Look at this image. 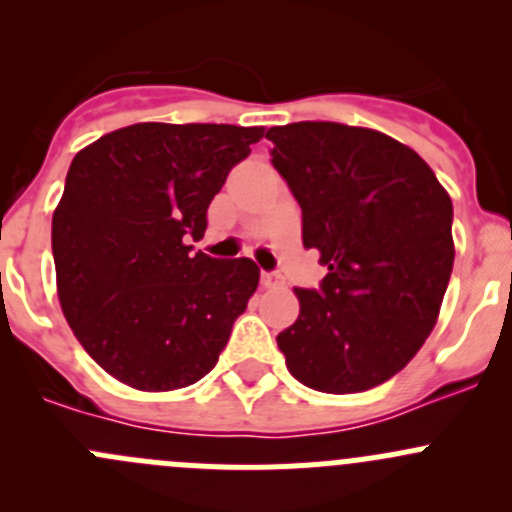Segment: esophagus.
<instances>
[{"label": "esophagus", "mask_w": 512, "mask_h": 512, "mask_svg": "<svg viewBox=\"0 0 512 512\" xmlns=\"http://www.w3.org/2000/svg\"><path fill=\"white\" fill-rule=\"evenodd\" d=\"M262 285L265 287H282L285 280H282L280 272H262Z\"/></svg>", "instance_id": "1"}]
</instances>
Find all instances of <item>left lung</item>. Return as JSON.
<instances>
[{
    "instance_id": "left-lung-1",
    "label": "left lung",
    "mask_w": 512,
    "mask_h": 512,
    "mask_svg": "<svg viewBox=\"0 0 512 512\" xmlns=\"http://www.w3.org/2000/svg\"><path fill=\"white\" fill-rule=\"evenodd\" d=\"M265 138L304 247L329 270L319 289H294L299 317L277 347L309 389H374L436 327L456 255L451 198L416 151L371 128L302 121Z\"/></svg>"
}]
</instances>
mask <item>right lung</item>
<instances>
[{"label":"right lung","instance_id":"right-lung-1","mask_svg":"<svg viewBox=\"0 0 512 512\" xmlns=\"http://www.w3.org/2000/svg\"><path fill=\"white\" fill-rule=\"evenodd\" d=\"M262 128L133 123L71 160L51 220L56 287L81 347L113 379L173 391L203 379L260 282L250 257L190 252L227 173Z\"/></svg>","mask_w":512,"mask_h":512}]
</instances>
